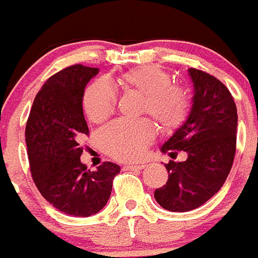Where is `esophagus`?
<instances>
[{
	"label": "esophagus",
	"mask_w": 258,
	"mask_h": 258,
	"mask_svg": "<svg viewBox=\"0 0 258 258\" xmlns=\"http://www.w3.org/2000/svg\"><path fill=\"white\" fill-rule=\"evenodd\" d=\"M145 164H127L124 166L125 170H142L145 169Z\"/></svg>",
	"instance_id": "34e87169"
}]
</instances>
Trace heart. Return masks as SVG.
I'll return each instance as SVG.
<instances>
[{"instance_id": "1", "label": "heart", "mask_w": 258, "mask_h": 258, "mask_svg": "<svg viewBox=\"0 0 258 258\" xmlns=\"http://www.w3.org/2000/svg\"><path fill=\"white\" fill-rule=\"evenodd\" d=\"M118 83L126 90L145 95L142 112L154 116L166 131L183 124L190 113V93L183 86L172 84V75L161 66L149 64L129 70L118 77ZM83 103L89 120L102 122L116 111L117 95L107 81L98 80L88 86ZM155 134L156 127L149 118L117 120L99 132V143L116 160L137 161L145 156Z\"/></svg>"}]
</instances>
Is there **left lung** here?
Instances as JSON below:
<instances>
[{
	"instance_id": "8db88e82",
	"label": "left lung",
	"mask_w": 258,
	"mask_h": 258,
	"mask_svg": "<svg viewBox=\"0 0 258 258\" xmlns=\"http://www.w3.org/2000/svg\"><path fill=\"white\" fill-rule=\"evenodd\" d=\"M194 84L192 107L187 120L161 146L174 157L187 154L184 161L165 164L168 181L156 188L155 199L170 212L199 208L222 187L236 151V106L229 89L204 71L188 70Z\"/></svg>"
}]
</instances>
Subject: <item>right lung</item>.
Instances as JSON below:
<instances>
[{
    "instance_id": "1",
    "label": "right lung",
    "mask_w": 258,
    "mask_h": 258,
    "mask_svg": "<svg viewBox=\"0 0 258 258\" xmlns=\"http://www.w3.org/2000/svg\"><path fill=\"white\" fill-rule=\"evenodd\" d=\"M98 68L75 64L52 75L36 95L26 125L32 178L41 195L60 212L89 217L108 202L117 164L104 161L95 172L80 161L89 136L83 112L86 84Z\"/></svg>"
}]
</instances>
